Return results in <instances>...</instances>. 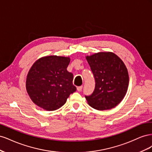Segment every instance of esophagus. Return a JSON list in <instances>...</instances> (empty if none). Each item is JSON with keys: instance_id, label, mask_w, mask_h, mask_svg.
<instances>
[{"instance_id": "34e87169", "label": "esophagus", "mask_w": 152, "mask_h": 152, "mask_svg": "<svg viewBox=\"0 0 152 152\" xmlns=\"http://www.w3.org/2000/svg\"><path fill=\"white\" fill-rule=\"evenodd\" d=\"M82 87H83V86H82L77 87V91H81L82 89Z\"/></svg>"}]
</instances>
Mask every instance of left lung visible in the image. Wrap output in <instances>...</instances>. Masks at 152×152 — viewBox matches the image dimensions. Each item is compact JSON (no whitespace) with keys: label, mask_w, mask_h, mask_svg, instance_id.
I'll use <instances>...</instances> for the list:
<instances>
[{"label":"left lung","mask_w":152,"mask_h":152,"mask_svg":"<svg viewBox=\"0 0 152 152\" xmlns=\"http://www.w3.org/2000/svg\"><path fill=\"white\" fill-rule=\"evenodd\" d=\"M86 59L95 80L93 93L85 96L87 103L98 110L116 107L127 91L129 75L126 66L112 53H98Z\"/></svg>","instance_id":"1"}]
</instances>
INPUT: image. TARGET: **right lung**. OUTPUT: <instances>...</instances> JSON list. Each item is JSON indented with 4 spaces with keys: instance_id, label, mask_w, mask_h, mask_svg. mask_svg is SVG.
Returning a JSON list of instances; mask_svg holds the SVG:
<instances>
[{
    "instance_id": "1",
    "label": "right lung",
    "mask_w": 152,
    "mask_h": 152,
    "mask_svg": "<svg viewBox=\"0 0 152 152\" xmlns=\"http://www.w3.org/2000/svg\"><path fill=\"white\" fill-rule=\"evenodd\" d=\"M69 58L49 56L39 59L28 72L26 87L31 99L39 107L53 111L65 104L77 90L73 75L66 68Z\"/></svg>"
}]
</instances>
